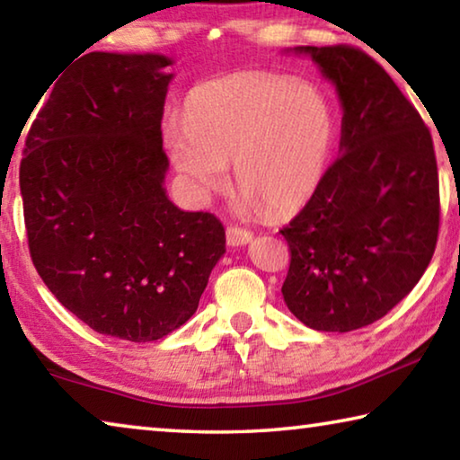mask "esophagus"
I'll return each instance as SVG.
<instances>
[{
    "label": "esophagus",
    "mask_w": 460,
    "mask_h": 460,
    "mask_svg": "<svg viewBox=\"0 0 460 460\" xmlns=\"http://www.w3.org/2000/svg\"><path fill=\"white\" fill-rule=\"evenodd\" d=\"M252 239H253L252 231H247L243 227H237V225H231V227H227V243L233 245V247L245 245Z\"/></svg>",
    "instance_id": "34e87169"
}]
</instances>
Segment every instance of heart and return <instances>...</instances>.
Wrapping results in <instances>:
<instances>
[{
  "instance_id": "heart-1",
  "label": "heart",
  "mask_w": 460,
  "mask_h": 460,
  "mask_svg": "<svg viewBox=\"0 0 460 460\" xmlns=\"http://www.w3.org/2000/svg\"><path fill=\"white\" fill-rule=\"evenodd\" d=\"M166 147L199 199L229 184L233 162L249 207L271 217L305 205L321 182L334 139V111L321 89L290 76L241 73L194 87L184 121H170Z\"/></svg>"
}]
</instances>
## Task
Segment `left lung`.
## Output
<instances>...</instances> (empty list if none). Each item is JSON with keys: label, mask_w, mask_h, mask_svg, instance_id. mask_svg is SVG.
Returning a JSON list of instances; mask_svg holds the SVG:
<instances>
[{"label": "left lung", "mask_w": 460, "mask_h": 460, "mask_svg": "<svg viewBox=\"0 0 460 460\" xmlns=\"http://www.w3.org/2000/svg\"><path fill=\"white\" fill-rule=\"evenodd\" d=\"M337 87L341 155L279 231L290 247L286 306L314 331L379 321L418 284L440 225L430 129L384 66L347 44L298 46Z\"/></svg>", "instance_id": "left-lung-1"}]
</instances>
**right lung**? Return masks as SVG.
I'll list each match as a JSON object with an SVG mask.
<instances>
[{
	"label": "right lung",
	"instance_id": "1",
	"mask_svg": "<svg viewBox=\"0 0 460 460\" xmlns=\"http://www.w3.org/2000/svg\"><path fill=\"white\" fill-rule=\"evenodd\" d=\"M168 65L160 54H84L44 91L20 164L36 271L93 331L131 342L189 321L225 253L213 213L166 197Z\"/></svg>",
	"mask_w": 460,
	"mask_h": 460
}]
</instances>
